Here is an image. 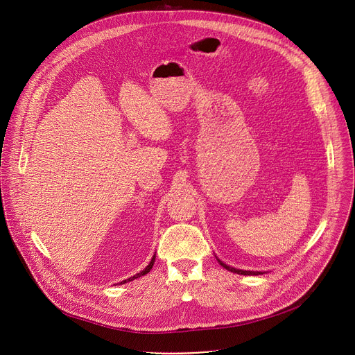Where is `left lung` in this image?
<instances>
[{
	"label": "left lung",
	"mask_w": 355,
	"mask_h": 355,
	"mask_svg": "<svg viewBox=\"0 0 355 355\" xmlns=\"http://www.w3.org/2000/svg\"><path fill=\"white\" fill-rule=\"evenodd\" d=\"M218 261H219V264H220L223 268H226L227 271H232V272H237V274H241V275H259V274H261V272H254V271H244V270H237V268H233V267H229V266L223 264L220 260H218Z\"/></svg>",
	"instance_id": "8db88e82"
}]
</instances>
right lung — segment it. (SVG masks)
Listing matches in <instances>:
<instances>
[{"instance_id":"right-lung-1","label":"right lung","mask_w":355,"mask_h":355,"mask_svg":"<svg viewBox=\"0 0 355 355\" xmlns=\"http://www.w3.org/2000/svg\"><path fill=\"white\" fill-rule=\"evenodd\" d=\"M155 260H156V256H155V257H153V259H151V261H150V264H148V266H147V267H146V268H144V270H143V271H141V272H139V274H136V275H133V277H130V278H129V279H125V281H122V282H121V284H125V282H129V281H133V279H135V278H139V277H141V275H146V274H147V272H150V270H151V268H153V264H155Z\"/></svg>"}]
</instances>
